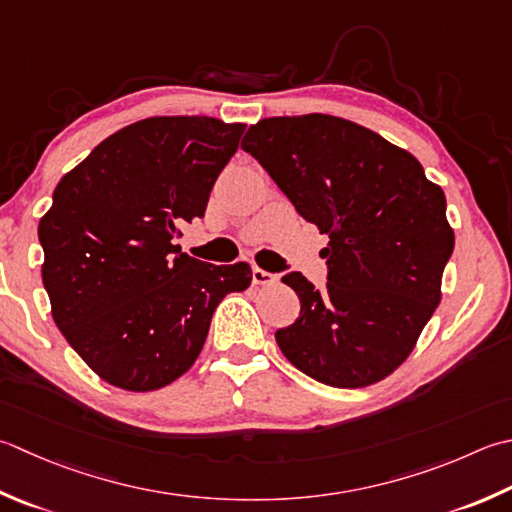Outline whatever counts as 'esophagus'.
Wrapping results in <instances>:
<instances>
[{
	"label": "esophagus",
	"instance_id": "1",
	"mask_svg": "<svg viewBox=\"0 0 512 512\" xmlns=\"http://www.w3.org/2000/svg\"><path fill=\"white\" fill-rule=\"evenodd\" d=\"M275 282H277V275L268 273V270L259 268V266H253V284L266 286V284H275Z\"/></svg>",
	"mask_w": 512,
	"mask_h": 512
}]
</instances>
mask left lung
<instances>
[{"mask_svg": "<svg viewBox=\"0 0 512 512\" xmlns=\"http://www.w3.org/2000/svg\"><path fill=\"white\" fill-rule=\"evenodd\" d=\"M242 148L330 237L326 288L302 273L282 277L302 304L295 324L275 333L282 353L335 388L388 377L442 299L455 248L444 190L408 150L333 115L262 119Z\"/></svg>", "mask_w": 512, "mask_h": 512, "instance_id": "1", "label": "left lung"}]
</instances>
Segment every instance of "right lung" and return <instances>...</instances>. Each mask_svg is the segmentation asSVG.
I'll list each match as a JSON object with an SVG mask.
<instances>
[{"instance_id":"add662e5","label":"right lung","mask_w":512,"mask_h":512,"mask_svg":"<svg viewBox=\"0 0 512 512\" xmlns=\"http://www.w3.org/2000/svg\"><path fill=\"white\" fill-rule=\"evenodd\" d=\"M244 124L148 117L106 137L62 177L39 219L53 319L104 382L157 390L195 364L210 319L246 290V262L182 253L179 226L204 217Z\"/></svg>"}]
</instances>
